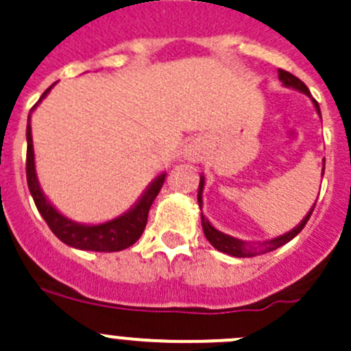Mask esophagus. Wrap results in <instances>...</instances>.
Here are the masks:
<instances>
[{"instance_id":"esophagus-1","label":"esophagus","mask_w":351,"mask_h":351,"mask_svg":"<svg viewBox=\"0 0 351 351\" xmlns=\"http://www.w3.org/2000/svg\"><path fill=\"white\" fill-rule=\"evenodd\" d=\"M186 157H187V160H191V162H199L201 158V152H199V148H196V147H189L186 150Z\"/></svg>"}]
</instances>
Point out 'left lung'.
<instances>
[{
  "label": "left lung",
  "instance_id": "8db88e82",
  "mask_svg": "<svg viewBox=\"0 0 351 351\" xmlns=\"http://www.w3.org/2000/svg\"><path fill=\"white\" fill-rule=\"evenodd\" d=\"M278 76H280V80H282L283 85H285V86H292V88H297V90H300V92H304L305 95H311V92H308L307 85H305V83L302 82L300 78H297V76L292 75V73L285 71V69H278ZM314 106H315V109H317V112L321 114V110H319V104L315 102V100H314ZM203 186H204V179H203V177H201L199 193H197V203H199V208H201V203H203V199H201ZM314 208H315V204H314V206H312V210L308 211L307 217H305L304 220L300 221V225H298V227H295L292 232H289V234L282 235V237L273 239V241L261 242V244H247V242H242V241H239V239L230 237V235L221 234V232H218L217 228L211 227L210 221H208L206 218L203 217V215H201V221H203L204 235H206V239H208V241H210V244L213 245L215 249H218V251H220V252H225V254L235 256V258H251V256H258V254H265V252L275 251V249L282 247L283 244H287V242L292 241L295 235L300 234L302 228L305 227V223H307L308 218H311V215H312V211H314Z\"/></svg>",
  "mask_w": 351,
  "mask_h": 351
}]
</instances>
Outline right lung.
I'll return each instance as SVG.
<instances>
[{"label": "right lung", "mask_w": 351, "mask_h": 351, "mask_svg": "<svg viewBox=\"0 0 351 351\" xmlns=\"http://www.w3.org/2000/svg\"><path fill=\"white\" fill-rule=\"evenodd\" d=\"M51 88H53V85L43 93L39 102L47 95V92H49ZM37 104L30 109V114L36 109ZM30 114L29 119H27V184H29L30 194H32L34 201H36L37 210L43 215L46 223L49 225L53 234L56 235L59 241L64 242V244L76 249H83V251L116 252L133 245L134 242L141 237L145 227H147L148 211H150L152 203H154L157 194L160 193L162 186H164L165 174L158 176L157 179L152 182V186L148 187L147 193L143 194V197L138 201V204L130 211V213L100 225L75 223V221L64 218L61 213H58V211L51 206V203L46 199L43 191H40L39 182H37L36 165H34L32 133H30Z\"/></svg>", "instance_id": "1"}]
</instances>
